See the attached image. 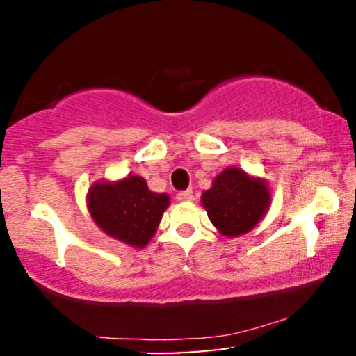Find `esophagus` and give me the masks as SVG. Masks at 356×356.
<instances>
[{"mask_svg": "<svg viewBox=\"0 0 356 356\" xmlns=\"http://www.w3.org/2000/svg\"><path fill=\"white\" fill-rule=\"evenodd\" d=\"M175 197H177V201H181V202L192 201V199H194V192H192L191 189L181 191V192H177V195H175Z\"/></svg>", "mask_w": 356, "mask_h": 356, "instance_id": "obj_1", "label": "esophagus"}]
</instances>
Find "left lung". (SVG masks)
I'll list each match as a JSON object with an SVG mask.
<instances>
[{"label":"left lung","mask_w":356,"mask_h":356,"mask_svg":"<svg viewBox=\"0 0 356 356\" xmlns=\"http://www.w3.org/2000/svg\"><path fill=\"white\" fill-rule=\"evenodd\" d=\"M201 202L211 222L226 238L246 234L264 218L271 192L264 179L248 175L238 167H227L204 191Z\"/></svg>","instance_id":"8db88e82"}]
</instances>
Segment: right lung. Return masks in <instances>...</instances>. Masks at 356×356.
<instances>
[{
    "label": "right lung",
    "mask_w": 356,
    "mask_h": 356,
    "mask_svg": "<svg viewBox=\"0 0 356 356\" xmlns=\"http://www.w3.org/2000/svg\"><path fill=\"white\" fill-rule=\"evenodd\" d=\"M169 195L152 192L140 175L117 182L99 181L87 194L90 216L110 238L134 248H145L169 206Z\"/></svg>",
    "instance_id": "1"
}]
</instances>
